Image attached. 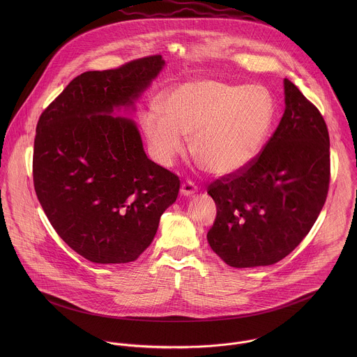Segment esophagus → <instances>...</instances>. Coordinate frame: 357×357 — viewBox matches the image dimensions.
<instances>
[{
	"label": "esophagus",
	"mask_w": 357,
	"mask_h": 357,
	"mask_svg": "<svg viewBox=\"0 0 357 357\" xmlns=\"http://www.w3.org/2000/svg\"><path fill=\"white\" fill-rule=\"evenodd\" d=\"M197 191H198V188H197V185H195L191 180H187V181H184V183L181 184L180 192H181V195H184V197H192Z\"/></svg>",
	"instance_id": "esophagus-1"
}]
</instances>
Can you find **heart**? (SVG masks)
Masks as SVG:
<instances>
[{
  "label": "heart",
  "mask_w": 357,
  "mask_h": 357,
  "mask_svg": "<svg viewBox=\"0 0 357 357\" xmlns=\"http://www.w3.org/2000/svg\"><path fill=\"white\" fill-rule=\"evenodd\" d=\"M160 111L142 115V128L156 162L172 166L185 151L214 176L228 177L246 170L264 150L272 132L276 104L262 85L232 84L201 78L166 92Z\"/></svg>",
  "instance_id": "b5f03b06"
}]
</instances>
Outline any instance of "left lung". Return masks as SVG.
Here are the masks:
<instances>
[{"label": "left lung", "instance_id": "8db88e82", "mask_svg": "<svg viewBox=\"0 0 357 357\" xmlns=\"http://www.w3.org/2000/svg\"><path fill=\"white\" fill-rule=\"evenodd\" d=\"M284 114L252 166L213 181V252L234 268L272 265L307 235L330 184V137L320 111L284 79Z\"/></svg>", "mask_w": 357, "mask_h": 357}]
</instances>
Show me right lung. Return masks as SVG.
Here are the masks:
<instances>
[{
    "label": "right lung",
    "instance_id": "right-lung-1",
    "mask_svg": "<svg viewBox=\"0 0 357 357\" xmlns=\"http://www.w3.org/2000/svg\"><path fill=\"white\" fill-rule=\"evenodd\" d=\"M160 54L75 77L41 114L33 153L37 198L57 235L96 264H125L153 242L178 177L147 158L133 107L163 68Z\"/></svg>",
    "mask_w": 357,
    "mask_h": 357
}]
</instances>
